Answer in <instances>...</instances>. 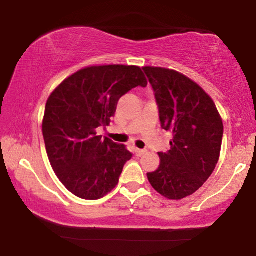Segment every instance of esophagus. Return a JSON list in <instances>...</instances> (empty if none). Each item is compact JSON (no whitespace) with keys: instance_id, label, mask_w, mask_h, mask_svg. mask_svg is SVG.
I'll use <instances>...</instances> for the list:
<instances>
[{"instance_id":"esophagus-1","label":"esophagus","mask_w":256,"mask_h":256,"mask_svg":"<svg viewBox=\"0 0 256 256\" xmlns=\"http://www.w3.org/2000/svg\"><path fill=\"white\" fill-rule=\"evenodd\" d=\"M134 152H136V156H142L144 154L146 153V150H139V148H136V150H134Z\"/></svg>"}]
</instances>
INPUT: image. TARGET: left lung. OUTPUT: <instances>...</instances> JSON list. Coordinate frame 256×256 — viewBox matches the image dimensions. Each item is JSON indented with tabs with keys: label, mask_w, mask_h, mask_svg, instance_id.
Returning a JSON list of instances; mask_svg holds the SVG:
<instances>
[{
	"label": "left lung",
	"mask_w": 256,
	"mask_h": 256,
	"mask_svg": "<svg viewBox=\"0 0 256 256\" xmlns=\"http://www.w3.org/2000/svg\"><path fill=\"white\" fill-rule=\"evenodd\" d=\"M154 90L161 128L172 133L161 164L147 172L166 198L182 200L197 192L214 172L220 154L224 126L211 97L178 72L142 67Z\"/></svg>",
	"instance_id": "1"
}]
</instances>
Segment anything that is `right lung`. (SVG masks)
I'll return each mask as SVG.
<instances>
[{
    "label": "right lung",
    "mask_w": 256,
    "mask_h": 256,
    "mask_svg": "<svg viewBox=\"0 0 256 256\" xmlns=\"http://www.w3.org/2000/svg\"><path fill=\"white\" fill-rule=\"evenodd\" d=\"M147 80L136 66L109 64L81 70L48 97L42 136L53 170L75 196L98 200L118 184L132 153L97 136L114 116L120 98Z\"/></svg>",
    "instance_id": "add662e5"
}]
</instances>
